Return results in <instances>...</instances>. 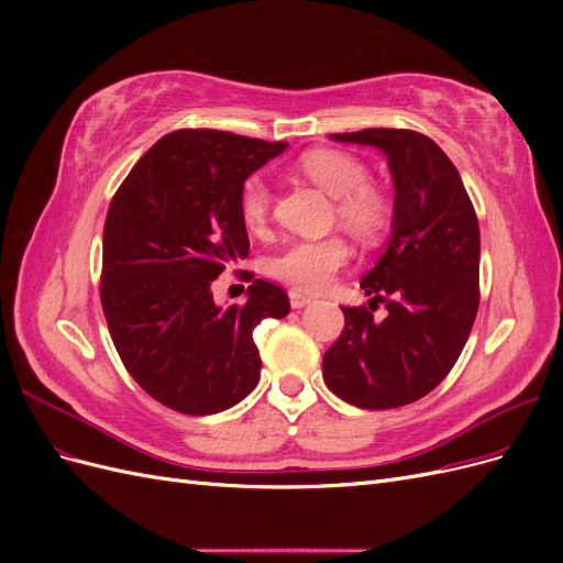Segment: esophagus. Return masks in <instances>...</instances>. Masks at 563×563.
I'll list each match as a JSON object with an SVG mask.
<instances>
[{
	"label": "esophagus",
	"instance_id": "34e87169",
	"mask_svg": "<svg viewBox=\"0 0 563 563\" xmlns=\"http://www.w3.org/2000/svg\"><path fill=\"white\" fill-rule=\"evenodd\" d=\"M288 298H291V308H294V310L308 308V305L312 302L310 296H305V294H300V291H291V294H288Z\"/></svg>",
	"mask_w": 563,
	"mask_h": 563
}]
</instances>
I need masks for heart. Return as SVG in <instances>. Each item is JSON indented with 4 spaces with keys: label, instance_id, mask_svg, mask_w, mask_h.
<instances>
[{
    "label": "heart",
    "instance_id": "obj_1",
    "mask_svg": "<svg viewBox=\"0 0 563 563\" xmlns=\"http://www.w3.org/2000/svg\"><path fill=\"white\" fill-rule=\"evenodd\" d=\"M300 172L323 192L335 199V216L360 240H376L389 223L387 195L368 183V168L362 159L340 150H314L300 159ZM272 192L269 185L253 176L240 195V213L251 232H261L269 223ZM350 261V244L343 236L323 240H296L267 261V272L275 279L291 284L300 291H321L335 272Z\"/></svg>",
    "mask_w": 563,
    "mask_h": 563
}]
</instances>
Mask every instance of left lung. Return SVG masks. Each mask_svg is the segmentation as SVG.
Instances as JSON below:
<instances>
[{
    "label": "left lung",
    "mask_w": 563,
    "mask_h": 563,
    "mask_svg": "<svg viewBox=\"0 0 563 563\" xmlns=\"http://www.w3.org/2000/svg\"><path fill=\"white\" fill-rule=\"evenodd\" d=\"M331 139L385 152L395 213L385 253L360 282L368 308H343L323 383L368 411L406 406L449 376L467 343L479 310V223L457 168L428 135L364 129ZM378 301L383 322L372 319Z\"/></svg>",
    "instance_id": "1"
}]
</instances>
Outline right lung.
Here are the masks:
<instances>
[{
    "label": "right lung",
    "mask_w": 563,
    "mask_h": 563,
    "mask_svg": "<svg viewBox=\"0 0 563 563\" xmlns=\"http://www.w3.org/2000/svg\"><path fill=\"white\" fill-rule=\"evenodd\" d=\"M286 145L180 129L145 152L110 201L100 302L112 343L133 380L178 413L240 404L261 380L253 329L291 310L284 288L265 279L230 308L211 291L249 255L244 180Z\"/></svg>",
    "instance_id": "right-lung-1"
}]
</instances>
